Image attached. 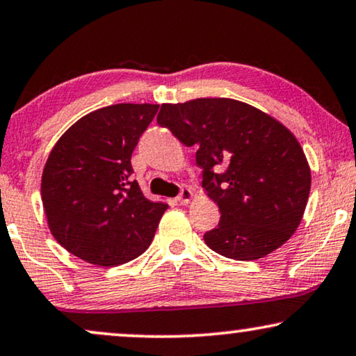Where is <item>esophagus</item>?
<instances>
[{"instance_id": "34e87169", "label": "esophagus", "mask_w": 356, "mask_h": 356, "mask_svg": "<svg viewBox=\"0 0 356 356\" xmlns=\"http://www.w3.org/2000/svg\"><path fill=\"white\" fill-rule=\"evenodd\" d=\"M193 198V192L191 191V188H182L181 193H179L177 197V202L181 203V205H187V203H191V200Z\"/></svg>"}]
</instances>
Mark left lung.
Instances as JSON below:
<instances>
[{"instance_id":"obj_1","label":"left lung","mask_w":356,"mask_h":356,"mask_svg":"<svg viewBox=\"0 0 356 356\" xmlns=\"http://www.w3.org/2000/svg\"><path fill=\"white\" fill-rule=\"evenodd\" d=\"M158 123L197 146L202 187L220 208L208 248L234 260H257L300 226L311 169L295 135L273 117L226 97L163 104Z\"/></svg>"}]
</instances>
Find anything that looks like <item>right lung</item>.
Listing matches in <instances>:
<instances>
[{"label": "right lung", "instance_id": "1", "mask_svg": "<svg viewBox=\"0 0 356 356\" xmlns=\"http://www.w3.org/2000/svg\"><path fill=\"white\" fill-rule=\"evenodd\" d=\"M158 108L102 107L71 125L50 151L42 203L50 233L70 254L113 267L149 248L168 205L148 200L131 179V153Z\"/></svg>", "mask_w": 356, "mask_h": 356}]
</instances>
